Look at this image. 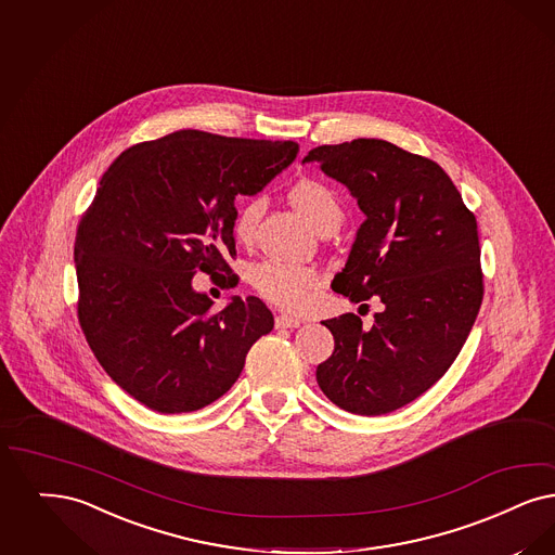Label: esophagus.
I'll return each mask as SVG.
<instances>
[{
	"instance_id": "34e87169",
	"label": "esophagus",
	"mask_w": 555,
	"mask_h": 555,
	"mask_svg": "<svg viewBox=\"0 0 555 555\" xmlns=\"http://www.w3.org/2000/svg\"><path fill=\"white\" fill-rule=\"evenodd\" d=\"M274 322H276V328H299L301 326V320L287 315V313H279Z\"/></svg>"
}]
</instances>
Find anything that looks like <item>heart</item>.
<instances>
[{"label":"heart","mask_w":555,"mask_h":555,"mask_svg":"<svg viewBox=\"0 0 555 555\" xmlns=\"http://www.w3.org/2000/svg\"><path fill=\"white\" fill-rule=\"evenodd\" d=\"M288 199L320 233L338 229L345 219V210L336 192L320 179H299L288 190ZM262 212V196H251L240 204L233 222V233L240 242L249 244L254 240ZM251 285L268 301L295 311L310 304L313 293L322 285V276L310 267H293L267 260L254 268Z\"/></svg>","instance_id":"heart-1"}]
</instances>
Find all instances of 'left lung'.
<instances>
[{
	"instance_id": "1",
	"label": "left lung",
	"mask_w": 555,
	"mask_h": 555,
	"mask_svg": "<svg viewBox=\"0 0 555 555\" xmlns=\"http://www.w3.org/2000/svg\"><path fill=\"white\" fill-rule=\"evenodd\" d=\"M306 160L345 183L365 215L334 291L384 304L370 328L356 313L322 322L334 351L315 379L336 406L386 415L448 372L475 324L483 301L477 219L438 163L386 140L324 144Z\"/></svg>"
}]
</instances>
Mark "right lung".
Segmentation results:
<instances>
[{
    "instance_id": "add662e5",
    "label": "right lung",
    "mask_w": 555,
    "mask_h": 555,
    "mask_svg": "<svg viewBox=\"0 0 555 555\" xmlns=\"http://www.w3.org/2000/svg\"><path fill=\"white\" fill-rule=\"evenodd\" d=\"M297 155L291 140L179 130L113 160L76 242L78 322L117 386L176 415L221 399L274 318L258 297L217 310L196 272L235 287V198L256 194Z\"/></svg>"
}]
</instances>
